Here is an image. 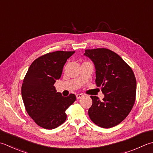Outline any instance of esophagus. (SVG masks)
I'll use <instances>...</instances> for the list:
<instances>
[{"mask_svg":"<svg viewBox=\"0 0 153 153\" xmlns=\"http://www.w3.org/2000/svg\"><path fill=\"white\" fill-rule=\"evenodd\" d=\"M83 97V94H77L76 95V97H77V99H81V98H82Z\"/></svg>","mask_w":153,"mask_h":153,"instance_id":"obj_1","label":"esophagus"}]
</instances>
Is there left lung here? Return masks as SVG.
I'll use <instances>...</instances> for the list:
<instances>
[{"label": "left lung", "instance_id": "1", "mask_svg": "<svg viewBox=\"0 0 153 153\" xmlns=\"http://www.w3.org/2000/svg\"><path fill=\"white\" fill-rule=\"evenodd\" d=\"M84 55L94 62L95 83L105 95L102 101L91 96L89 118L100 127L116 126L129 114L135 101L137 82L132 69L109 49L85 50Z\"/></svg>", "mask_w": 153, "mask_h": 153}]
</instances>
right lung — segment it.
<instances>
[{
	"label": "right lung",
	"instance_id": "obj_1",
	"mask_svg": "<svg viewBox=\"0 0 153 153\" xmlns=\"http://www.w3.org/2000/svg\"><path fill=\"white\" fill-rule=\"evenodd\" d=\"M74 52L56 51L39 57L32 63L24 78L22 97L29 116L39 126L53 129L66 120V110L76 100L74 94L62 96L54 87L64 65Z\"/></svg>",
	"mask_w": 153,
	"mask_h": 153
}]
</instances>
